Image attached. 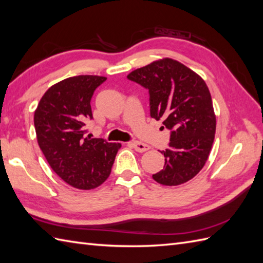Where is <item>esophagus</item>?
Returning <instances> with one entry per match:
<instances>
[{"label": "esophagus", "mask_w": 263, "mask_h": 263, "mask_svg": "<svg viewBox=\"0 0 263 263\" xmlns=\"http://www.w3.org/2000/svg\"><path fill=\"white\" fill-rule=\"evenodd\" d=\"M130 145L133 146V148H135V151L139 152V153H143V152H146L148 151L151 147L148 145H145V144H142V143H138V142H134V143H130Z\"/></svg>", "instance_id": "obj_1"}]
</instances>
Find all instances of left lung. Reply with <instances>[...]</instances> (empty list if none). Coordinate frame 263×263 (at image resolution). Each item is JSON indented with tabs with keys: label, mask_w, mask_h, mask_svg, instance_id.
I'll return each instance as SVG.
<instances>
[{
	"label": "left lung",
	"mask_w": 263,
	"mask_h": 263,
	"mask_svg": "<svg viewBox=\"0 0 263 263\" xmlns=\"http://www.w3.org/2000/svg\"><path fill=\"white\" fill-rule=\"evenodd\" d=\"M127 78L148 89L151 116L171 130L157 183L176 186L192 180L205 165L214 142L216 117L209 88L183 63L163 58L134 70Z\"/></svg>",
	"instance_id": "1"
}]
</instances>
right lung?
<instances>
[{"label": "right lung", "mask_w": 263, "mask_h": 263, "mask_svg": "<svg viewBox=\"0 0 263 263\" xmlns=\"http://www.w3.org/2000/svg\"><path fill=\"white\" fill-rule=\"evenodd\" d=\"M107 78L81 74L57 82L44 92L34 111L37 144L50 167L79 190L99 186L110 175L119 143L86 136L92 118L90 100Z\"/></svg>", "instance_id": "right-lung-1"}]
</instances>
